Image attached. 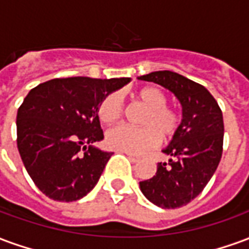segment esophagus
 Returning <instances> with one entry per match:
<instances>
[{
  "label": "esophagus",
  "mask_w": 249,
  "mask_h": 249,
  "mask_svg": "<svg viewBox=\"0 0 249 249\" xmlns=\"http://www.w3.org/2000/svg\"><path fill=\"white\" fill-rule=\"evenodd\" d=\"M125 155L128 156V159H129L130 161H133V162L139 161V157L137 156H133V155H130V153H125Z\"/></svg>",
  "instance_id": "34e87169"
}]
</instances>
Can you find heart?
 <instances>
[{
    "label": "heart",
    "instance_id": "heart-1",
    "mask_svg": "<svg viewBox=\"0 0 249 249\" xmlns=\"http://www.w3.org/2000/svg\"><path fill=\"white\" fill-rule=\"evenodd\" d=\"M135 98L145 107L141 117L142 128L116 126L107 133V144L110 149L137 155L159 142V136L169 139L178 132L181 117L175 109L167 107L168 97L157 87H144L135 93ZM123 114V100L119 93H112L104 98L98 108L100 120L112 124Z\"/></svg>",
    "mask_w": 249,
    "mask_h": 249
}]
</instances>
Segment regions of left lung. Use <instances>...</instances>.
<instances>
[{"instance_id":"obj_1","label":"left lung","mask_w":249,"mask_h":249,"mask_svg":"<svg viewBox=\"0 0 249 249\" xmlns=\"http://www.w3.org/2000/svg\"><path fill=\"white\" fill-rule=\"evenodd\" d=\"M161 85L175 94L183 108V119L167 148L168 162H159L157 172L140 181L151 203L173 209L187 205L213 176L223 153V113L213 96L197 82L171 71H152L139 77Z\"/></svg>"}]
</instances>
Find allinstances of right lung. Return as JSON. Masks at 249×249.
<instances>
[{
	"label": "right lung",
	"mask_w": 249,
	"mask_h": 249,
	"mask_svg": "<svg viewBox=\"0 0 249 249\" xmlns=\"http://www.w3.org/2000/svg\"><path fill=\"white\" fill-rule=\"evenodd\" d=\"M129 77L54 78L33 88L17 112V146L37 188L56 201L92 191L113 155L93 145L104 139L98 108Z\"/></svg>",
	"instance_id": "obj_1"
}]
</instances>
